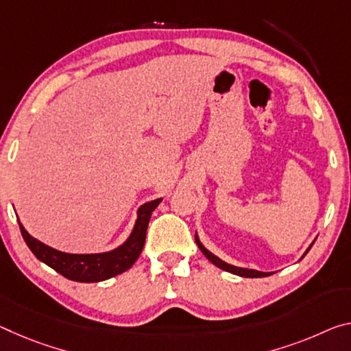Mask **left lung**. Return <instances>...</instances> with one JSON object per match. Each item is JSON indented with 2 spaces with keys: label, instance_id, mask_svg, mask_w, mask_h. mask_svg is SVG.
Here are the masks:
<instances>
[{
  "label": "left lung",
  "instance_id": "obj_1",
  "mask_svg": "<svg viewBox=\"0 0 351 351\" xmlns=\"http://www.w3.org/2000/svg\"><path fill=\"white\" fill-rule=\"evenodd\" d=\"M195 242H197L198 248L202 250V253L206 256V258H208V259L210 261V263H213L214 265L219 267V269H221V270H225V271H230V274H232V275L243 276V278H264V276H269V275H271L270 271H259V270H253V269H242V267H236V265H231V264L225 263L223 259H220L219 256H215L214 253H210L209 250L203 245L202 241H199V237H198L197 232H195ZM314 242H315V241H314ZM314 242H313V243H314ZM313 243H311L309 248L306 250L304 254L302 256V259L304 258L306 253L309 252L311 247H313Z\"/></svg>",
  "mask_w": 351,
  "mask_h": 351
}]
</instances>
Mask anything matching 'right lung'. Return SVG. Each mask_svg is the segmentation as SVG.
<instances>
[{"label": "right lung", "instance_id": "add662e5", "mask_svg": "<svg viewBox=\"0 0 351 351\" xmlns=\"http://www.w3.org/2000/svg\"><path fill=\"white\" fill-rule=\"evenodd\" d=\"M160 202H162V198H156L153 202L142 204L137 209L136 223L132 226L130 236L126 237V241L117 248L104 253L73 254L59 252V250L45 245L43 242L37 241L36 237H32L25 230L20 220L19 225L26 245L29 247L40 263L51 267L53 270L71 281L99 282L123 274L136 263L142 253L143 245H145L148 221L152 219L153 210L158 208Z\"/></svg>", "mask_w": 351, "mask_h": 351}]
</instances>
